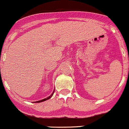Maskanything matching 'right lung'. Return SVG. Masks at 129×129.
Wrapping results in <instances>:
<instances>
[{
	"instance_id": "right-lung-1",
	"label": "right lung",
	"mask_w": 129,
	"mask_h": 129,
	"mask_svg": "<svg viewBox=\"0 0 129 129\" xmlns=\"http://www.w3.org/2000/svg\"><path fill=\"white\" fill-rule=\"evenodd\" d=\"M54 90H53V93H51V95H50V96H48V97H47V98H46V99H43V100H39V101H37V102H36V103H39V102H44V101H46V100H49V99H50L52 97V96H53V94H54Z\"/></svg>"
}]
</instances>
